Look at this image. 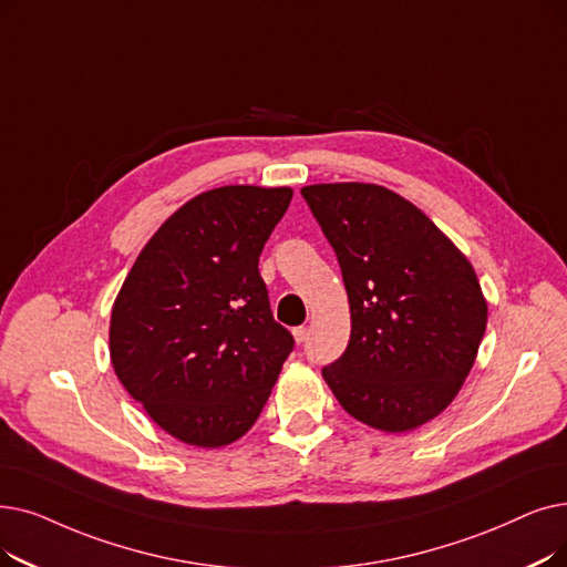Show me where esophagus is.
I'll use <instances>...</instances> for the list:
<instances>
[{
  "label": "esophagus",
  "mask_w": 567,
  "mask_h": 567,
  "mask_svg": "<svg viewBox=\"0 0 567 567\" xmlns=\"http://www.w3.org/2000/svg\"><path fill=\"white\" fill-rule=\"evenodd\" d=\"M293 340H297L299 344L306 342V340H308V329H306V327H297V329H293Z\"/></svg>",
  "instance_id": "obj_1"
}]
</instances>
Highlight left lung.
<instances>
[{
	"label": "left lung",
	"instance_id": "8db88e82",
	"mask_svg": "<svg viewBox=\"0 0 567 567\" xmlns=\"http://www.w3.org/2000/svg\"><path fill=\"white\" fill-rule=\"evenodd\" d=\"M348 289V350L322 368L354 420L386 431L431 422L458 393L486 329V301L456 245L403 196L368 183L301 189Z\"/></svg>",
	"mask_w": 567,
	"mask_h": 567
}]
</instances>
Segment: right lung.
<instances>
[{"label": "right lung", "instance_id": "1", "mask_svg": "<svg viewBox=\"0 0 567 567\" xmlns=\"http://www.w3.org/2000/svg\"><path fill=\"white\" fill-rule=\"evenodd\" d=\"M291 194L227 185L194 196L147 240L113 303L117 380L187 445L248 433L293 350L259 276Z\"/></svg>", "mask_w": 567, "mask_h": 567}]
</instances>
